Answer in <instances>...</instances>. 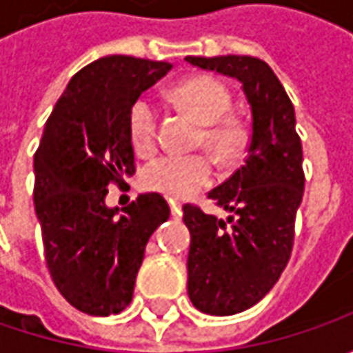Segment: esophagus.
Segmentation results:
<instances>
[{"mask_svg":"<svg viewBox=\"0 0 353 353\" xmlns=\"http://www.w3.org/2000/svg\"><path fill=\"white\" fill-rule=\"evenodd\" d=\"M170 204V212H172V216H181L183 214V206H181V202H176V200H169Z\"/></svg>","mask_w":353,"mask_h":353,"instance_id":"1","label":"esophagus"}]
</instances>
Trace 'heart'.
Masks as SVG:
<instances>
[{
  "instance_id": "heart-1",
  "label": "heart",
  "mask_w": 353,
  "mask_h": 353,
  "mask_svg": "<svg viewBox=\"0 0 353 353\" xmlns=\"http://www.w3.org/2000/svg\"><path fill=\"white\" fill-rule=\"evenodd\" d=\"M172 100L198 119L204 131L202 141L220 159H228L241 143V129L224 119L232 108V94L212 76H194L172 90ZM157 105L149 98H139L129 112V137L137 153L149 155L157 147ZM214 176L212 161L206 155H163L143 170L147 188L170 198L192 196L208 186Z\"/></svg>"
}]
</instances>
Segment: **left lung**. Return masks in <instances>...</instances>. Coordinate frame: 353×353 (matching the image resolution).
<instances>
[{"label": "left lung", "instance_id": "8db88e82", "mask_svg": "<svg viewBox=\"0 0 353 353\" xmlns=\"http://www.w3.org/2000/svg\"><path fill=\"white\" fill-rule=\"evenodd\" d=\"M204 70L241 82L251 108L245 165L208 192L228 220L184 204L190 232L188 296L200 312L230 316L257 305L289 263L303 202V145L294 108L267 62L255 57H186Z\"/></svg>", "mask_w": 353, "mask_h": 353}]
</instances>
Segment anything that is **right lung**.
Here are the masks:
<instances>
[{"label": "right lung", "instance_id": "obj_1", "mask_svg": "<svg viewBox=\"0 0 353 353\" xmlns=\"http://www.w3.org/2000/svg\"><path fill=\"white\" fill-rule=\"evenodd\" d=\"M169 62L112 54L72 76L34 153V212L45 259L61 294L92 316L121 312L133 299L145 245L169 220L167 200L141 194L108 208V186L135 172L129 112Z\"/></svg>", "mask_w": 353, "mask_h": 353}]
</instances>
